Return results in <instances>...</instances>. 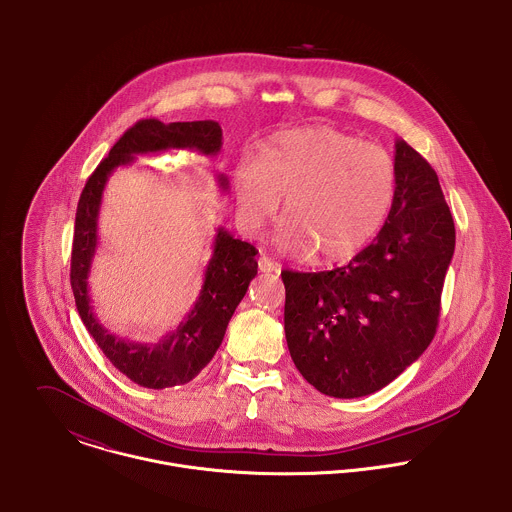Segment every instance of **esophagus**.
Listing matches in <instances>:
<instances>
[{
    "mask_svg": "<svg viewBox=\"0 0 512 512\" xmlns=\"http://www.w3.org/2000/svg\"><path fill=\"white\" fill-rule=\"evenodd\" d=\"M258 268H260V272L270 274V272H278V270H280V264H278L276 260L268 258L266 254H262V256L258 258Z\"/></svg>",
    "mask_w": 512,
    "mask_h": 512,
    "instance_id": "esophagus-1",
    "label": "esophagus"
}]
</instances>
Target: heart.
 <instances>
[{"label":"heart","instance_id":"heart-1","mask_svg":"<svg viewBox=\"0 0 512 512\" xmlns=\"http://www.w3.org/2000/svg\"><path fill=\"white\" fill-rule=\"evenodd\" d=\"M396 185V163L386 149L325 126L270 138L232 171L236 219L244 230L260 234L286 197L282 246L313 250L323 260L353 256L376 236Z\"/></svg>","mask_w":512,"mask_h":512}]
</instances>
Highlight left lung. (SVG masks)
I'll use <instances>...</instances> for the list:
<instances>
[{
  "label": "left lung",
  "mask_w": 512,
  "mask_h": 512,
  "mask_svg": "<svg viewBox=\"0 0 512 512\" xmlns=\"http://www.w3.org/2000/svg\"><path fill=\"white\" fill-rule=\"evenodd\" d=\"M396 197L376 238L327 272L284 270L293 365L319 392L359 398L392 382L438 329L455 224L432 165L396 142Z\"/></svg>",
  "instance_id": "obj_1"
}]
</instances>
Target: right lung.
I'll return each mask as SVG.
<instances>
[{
  "label": "right lung",
  "mask_w": 512,
  "mask_h": 512,
  "mask_svg": "<svg viewBox=\"0 0 512 512\" xmlns=\"http://www.w3.org/2000/svg\"><path fill=\"white\" fill-rule=\"evenodd\" d=\"M220 146L222 130L219 122L213 120L173 124H163L155 118L140 120L124 132L110 149L108 157L100 161L78 199L71 254V286L78 315L106 359L130 380L146 388L161 390L187 384L211 363L236 305L258 274V250L250 242H242L219 228L203 290L185 321L169 331L159 343H130L112 335L98 323L88 295L86 280L98 244L96 222L102 191L110 173L118 165L132 163L138 153L187 147L203 155H217ZM219 183L222 189H228L224 175H219Z\"/></svg>",
  "instance_id": "1"
}]
</instances>
